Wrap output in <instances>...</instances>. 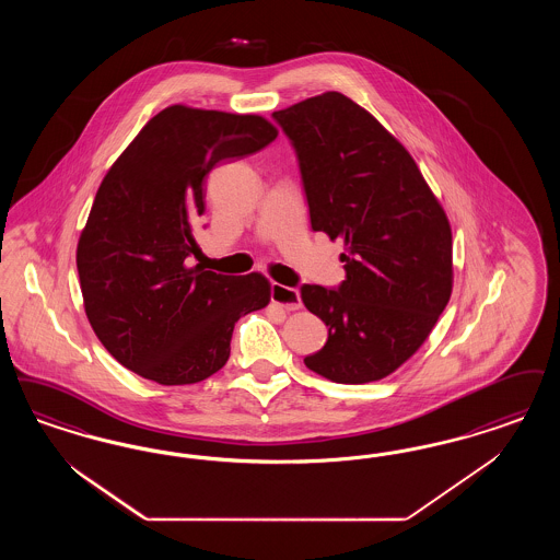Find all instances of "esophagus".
<instances>
[{"instance_id":"obj_1","label":"esophagus","mask_w":560,"mask_h":560,"mask_svg":"<svg viewBox=\"0 0 560 560\" xmlns=\"http://www.w3.org/2000/svg\"><path fill=\"white\" fill-rule=\"evenodd\" d=\"M270 300L279 306H283L285 311H298L302 306L300 293L295 288H288L281 283H270Z\"/></svg>"}]
</instances>
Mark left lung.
Here are the masks:
<instances>
[{"instance_id": "8db88e82", "label": "left lung", "mask_w": 560, "mask_h": 560, "mask_svg": "<svg viewBox=\"0 0 560 560\" xmlns=\"http://www.w3.org/2000/svg\"><path fill=\"white\" fill-rule=\"evenodd\" d=\"M298 158L314 231L343 240L346 279L300 288L329 329L304 364L336 383L383 380L410 359L452 291V233L412 156L350 97L272 113Z\"/></svg>"}]
</instances>
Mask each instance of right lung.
Segmentation results:
<instances>
[{"label": "right lung", "instance_id": "right-lung-1", "mask_svg": "<svg viewBox=\"0 0 560 560\" xmlns=\"http://www.w3.org/2000/svg\"><path fill=\"white\" fill-rule=\"evenodd\" d=\"M262 116L171 106L102 180L77 247L91 327L122 366L162 385L221 371L235 323L269 304V281L189 267L200 252L203 180L221 162L267 148Z\"/></svg>", "mask_w": 560, "mask_h": 560}]
</instances>
